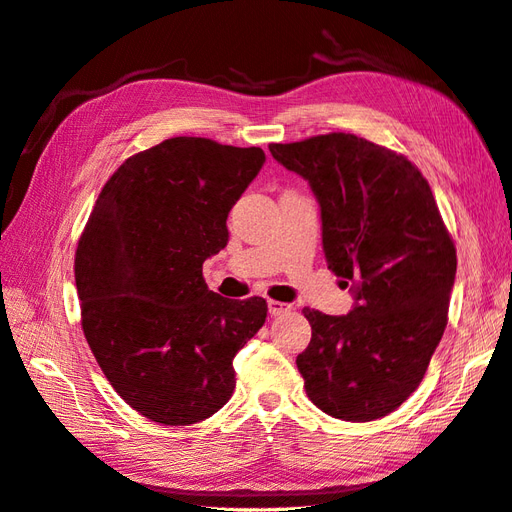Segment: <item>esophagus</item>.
<instances>
[{"mask_svg":"<svg viewBox=\"0 0 512 512\" xmlns=\"http://www.w3.org/2000/svg\"><path fill=\"white\" fill-rule=\"evenodd\" d=\"M292 309V305L290 303H284V301H269V314L271 316H282V314H286V312H290Z\"/></svg>","mask_w":512,"mask_h":512,"instance_id":"34e87169","label":"esophagus"}]
</instances>
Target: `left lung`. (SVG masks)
I'll list each match as a JSON object with an SVG mask.
<instances>
[{
	"label": "left lung",
	"instance_id": "left-lung-1",
	"mask_svg": "<svg viewBox=\"0 0 512 512\" xmlns=\"http://www.w3.org/2000/svg\"><path fill=\"white\" fill-rule=\"evenodd\" d=\"M269 151L312 188L329 269L354 294L346 316L303 309L307 397L342 421H376L416 391L440 344L455 243L421 170L391 149L333 132Z\"/></svg>",
	"mask_w": 512,
	"mask_h": 512
}]
</instances>
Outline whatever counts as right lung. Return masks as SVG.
<instances>
[{
    "label": "right lung",
    "mask_w": 512,
    "mask_h": 512,
    "mask_svg": "<svg viewBox=\"0 0 512 512\" xmlns=\"http://www.w3.org/2000/svg\"><path fill=\"white\" fill-rule=\"evenodd\" d=\"M260 147L175 136L123 162L76 247L81 324L119 397L162 425H192L235 391L232 359L265 324L267 301L224 299L203 262L265 164Z\"/></svg>",
    "instance_id": "obj_1"
}]
</instances>
